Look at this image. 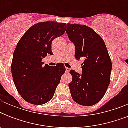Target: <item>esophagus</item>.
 Returning a JSON list of instances; mask_svg holds the SVG:
<instances>
[{
  "label": "esophagus",
  "instance_id": "esophagus-1",
  "mask_svg": "<svg viewBox=\"0 0 128 128\" xmlns=\"http://www.w3.org/2000/svg\"><path fill=\"white\" fill-rule=\"evenodd\" d=\"M69 71H70V68H66V72L68 73V72H69Z\"/></svg>",
  "mask_w": 128,
  "mask_h": 128
}]
</instances>
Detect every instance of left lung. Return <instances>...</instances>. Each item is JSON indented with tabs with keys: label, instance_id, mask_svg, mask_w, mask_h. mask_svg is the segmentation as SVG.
Wrapping results in <instances>:
<instances>
[{
	"label": "left lung",
	"instance_id": "1",
	"mask_svg": "<svg viewBox=\"0 0 128 128\" xmlns=\"http://www.w3.org/2000/svg\"><path fill=\"white\" fill-rule=\"evenodd\" d=\"M68 38L75 46V58H84L80 74L70 71L72 82L68 84L74 102L90 106L102 100L110 82L112 61L103 39L86 25L67 24Z\"/></svg>",
	"mask_w": 128,
	"mask_h": 128
}]
</instances>
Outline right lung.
<instances>
[{"label":"right lung","mask_w":128,"mask_h":128,"mask_svg":"<svg viewBox=\"0 0 128 128\" xmlns=\"http://www.w3.org/2000/svg\"><path fill=\"white\" fill-rule=\"evenodd\" d=\"M65 23L47 21L35 24L24 33L13 54L11 72L20 95L29 103L42 105L52 99L61 76L66 71L62 63L52 67L42 62L53 54L52 41L66 31Z\"/></svg>","instance_id":"add662e5"}]
</instances>
